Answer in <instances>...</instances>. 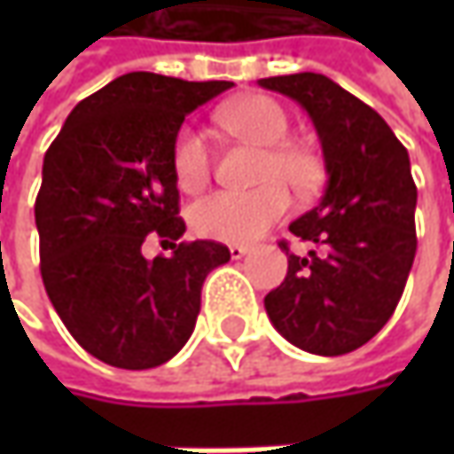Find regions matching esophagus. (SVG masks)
<instances>
[{
    "mask_svg": "<svg viewBox=\"0 0 454 454\" xmlns=\"http://www.w3.org/2000/svg\"><path fill=\"white\" fill-rule=\"evenodd\" d=\"M230 254H232V260H242L247 254V247L245 245H230Z\"/></svg>",
    "mask_w": 454,
    "mask_h": 454,
    "instance_id": "esophagus-1",
    "label": "esophagus"
}]
</instances>
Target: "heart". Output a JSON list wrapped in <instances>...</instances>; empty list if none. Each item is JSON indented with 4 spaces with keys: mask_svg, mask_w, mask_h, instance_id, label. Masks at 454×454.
I'll list each match as a JSON object with an SVG mask.
<instances>
[{
    "mask_svg": "<svg viewBox=\"0 0 454 454\" xmlns=\"http://www.w3.org/2000/svg\"><path fill=\"white\" fill-rule=\"evenodd\" d=\"M219 126L242 141L260 146L257 189L217 192L189 209L192 230L217 242H253L262 237L288 212L290 197L283 184L298 197H308L321 182V164L310 151L283 144L290 133V118L278 100L245 96L224 103L217 111ZM171 171L182 192H200L209 182L212 151L207 136L194 126H182L171 141Z\"/></svg>",
    "mask_w": 454,
    "mask_h": 454,
    "instance_id": "b5f03b06",
    "label": "heart"
}]
</instances>
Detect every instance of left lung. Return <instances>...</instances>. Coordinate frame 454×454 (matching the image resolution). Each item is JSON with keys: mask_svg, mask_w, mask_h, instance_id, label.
Here are the masks:
<instances>
[{"mask_svg": "<svg viewBox=\"0 0 454 454\" xmlns=\"http://www.w3.org/2000/svg\"><path fill=\"white\" fill-rule=\"evenodd\" d=\"M257 82L310 115L328 174L321 201L290 224L313 250L293 254L280 242L288 275L265 295L268 318L308 354L356 351L392 318L417 253L410 153L374 108L325 75Z\"/></svg>", "mask_w": 454, "mask_h": 454, "instance_id": "left-lung-1", "label": "left lung"}]
</instances>
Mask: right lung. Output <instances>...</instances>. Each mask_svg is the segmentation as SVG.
<instances>
[{
  "label": "right lung",
  "mask_w": 454,
  "mask_h": 454,
  "mask_svg": "<svg viewBox=\"0 0 454 454\" xmlns=\"http://www.w3.org/2000/svg\"><path fill=\"white\" fill-rule=\"evenodd\" d=\"M230 88L126 73L80 100L44 153L35 201L44 290L73 339L103 364L141 372L176 356L207 275L230 260L212 239L176 245L186 224L171 171L184 118ZM149 234L175 253L146 261Z\"/></svg>",
  "instance_id": "1"
}]
</instances>
